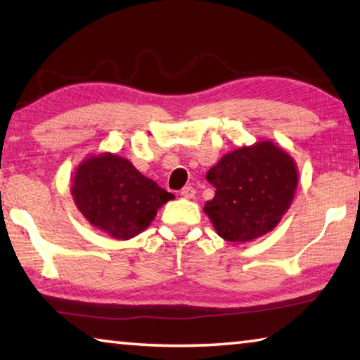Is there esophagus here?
<instances>
[{
  "mask_svg": "<svg viewBox=\"0 0 360 360\" xmlns=\"http://www.w3.org/2000/svg\"><path fill=\"white\" fill-rule=\"evenodd\" d=\"M195 193H197V192H195V188H193L192 186H186V187L182 188V191H181V195H182V197H184V198H188V200L193 198V197H195Z\"/></svg>",
  "mask_w": 360,
  "mask_h": 360,
  "instance_id": "esophagus-1",
  "label": "esophagus"
}]
</instances>
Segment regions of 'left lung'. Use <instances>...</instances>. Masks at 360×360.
<instances>
[{
	"mask_svg": "<svg viewBox=\"0 0 360 360\" xmlns=\"http://www.w3.org/2000/svg\"><path fill=\"white\" fill-rule=\"evenodd\" d=\"M206 179L216 195L203 211L217 235L248 243L271 231L288 212L298 173L292 155L265 139L225 154Z\"/></svg>",
	"mask_w": 360,
	"mask_h": 360,
	"instance_id": "obj_1",
	"label": "left lung"
}]
</instances>
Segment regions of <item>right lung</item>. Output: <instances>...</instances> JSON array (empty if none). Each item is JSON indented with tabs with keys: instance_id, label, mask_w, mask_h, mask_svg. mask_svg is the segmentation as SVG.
Returning <instances> with one entry per match:
<instances>
[{
	"instance_id": "1",
	"label": "right lung",
	"mask_w": 360,
	"mask_h": 360,
	"mask_svg": "<svg viewBox=\"0 0 360 360\" xmlns=\"http://www.w3.org/2000/svg\"><path fill=\"white\" fill-rule=\"evenodd\" d=\"M72 200L90 225L115 240H130L154 221L160 206L174 198L111 152L79 163L71 181Z\"/></svg>"
}]
</instances>
